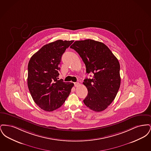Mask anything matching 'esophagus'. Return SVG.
I'll return each instance as SVG.
<instances>
[{
	"instance_id": "obj_1",
	"label": "esophagus",
	"mask_w": 151,
	"mask_h": 151,
	"mask_svg": "<svg viewBox=\"0 0 151 151\" xmlns=\"http://www.w3.org/2000/svg\"><path fill=\"white\" fill-rule=\"evenodd\" d=\"M74 85H75V86H76V87H77V86H79V85H80V83H78V82L74 83Z\"/></svg>"
}]
</instances>
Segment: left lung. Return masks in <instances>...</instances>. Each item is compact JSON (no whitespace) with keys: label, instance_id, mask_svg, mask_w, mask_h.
Segmentation results:
<instances>
[{"label":"left lung","instance_id":"left-lung-1","mask_svg":"<svg viewBox=\"0 0 151 151\" xmlns=\"http://www.w3.org/2000/svg\"><path fill=\"white\" fill-rule=\"evenodd\" d=\"M82 58L87 73L92 79L84 80L88 93L83 100L88 108L96 112L108 108L114 101L121 85L120 65L104 43L93 40L75 41L70 46Z\"/></svg>","mask_w":151,"mask_h":151}]
</instances>
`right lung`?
Returning a JSON list of instances; mask_svg holds the SVG:
<instances>
[{"instance_id": "add662e5", "label": "right lung", "mask_w": 151, "mask_h": 151, "mask_svg": "<svg viewBox=\"0 0 151 151\" xmlns=\"http://www.w3.org/2000/svg\"><path fill=\"white\" fill-rule=\"evenodd\" d=\"M73 41L59 40L46 44L36 52L28 66V86L36 104L47 111L60 108L73 86L58 80L62 56Z\"/></svg>"}]
</instances>
